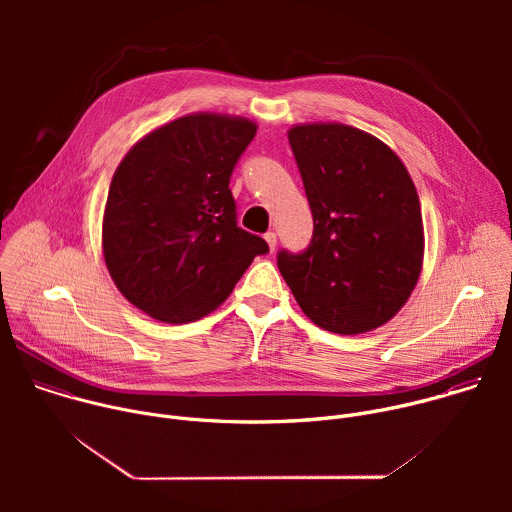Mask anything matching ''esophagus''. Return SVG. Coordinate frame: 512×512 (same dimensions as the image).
Masks as SVG:
<instances>
[{
	"label": "esophagus",
	"mask_w": 512,
	"mask_h": 512,
	"mask_svg": "<svg viewBox=\"0 0 512 512\" xmlns=\"http://www.w3.org/2000/svg\"><path fill=\"white\" fill-rule=\"evenodd\" d=\"M263 237H265V241H267V245H269V249H271V251H273V249H275V245H277V235H275V233H273V231H269V233H265V235H263Z\"/></svg>",
	"instance_id": "obj_1"
}]
</instances>
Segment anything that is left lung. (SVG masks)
Instances as JSON below:
<instances>
[{"label": "left lung", "instance_id": "left-lung-1", "mask_svg": "<svg viewBox=\"0 0 512 512\" xmlns=\"http://www.w3.org/2000/svg\"><path fill=\"white\" fill-rule=\"evenodd\" d=\"M314 233L277 253V267L312 322L336 334L391 320L423 259L419 196L401 160L377 137L340 123L289 129Z\"/></svg>", "mask_w": 512, "mask_h": 512}]
</instances>
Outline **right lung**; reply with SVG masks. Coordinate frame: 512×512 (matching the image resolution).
Masks as SVG:
<instances>
[{
    "mask_svg": "<svg viewBox=\"0 0 512 512\" xmlns=\"http://www.w3.org/2000/svg\"><path fill=\"white\" fill-rule=\"evenodd\" d=\"M257 125L188 115L129 150L103 218V253L121 294L160 322L184 324L221 306L269 245L237 225L229 188Z\"/></svg>",
    "mask_w": 512,
    "mask_h": 512,
    "instance_id": "1",
    "label": "right lung"
}]
</instances>
